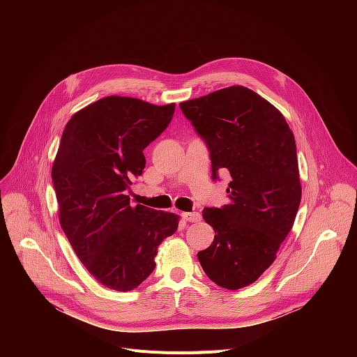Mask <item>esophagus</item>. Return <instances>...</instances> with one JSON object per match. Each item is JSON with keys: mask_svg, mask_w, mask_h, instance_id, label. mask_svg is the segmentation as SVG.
Instances as JSON below:
<instances>
[{"mask_svg": "<svg viewBox=\"0 0 357 357\" xmlns=\"http://www.w3.org/2000/svg\"><path fill=\"white\" fill-rule=\"evenodd\" d=\"M182 218L186 222H192V223H196V222H199L202 219L200 213H197V212H185V213H182Z\"/></svg>", "mask_w": 357, "mask_h": 357, "instance_id": "1", "label": "esophagus"}]
</instances>
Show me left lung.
<instances>
[{
	"label": "left lung",
	"instance_id": "obj_1",
	"mask_svg": "<svg viewBox=\"0 0 357 357\" xmlns=\"http://www.w3.org/2000/svg\"><path fill=\"white\" fill-rule=\"evenodd\" d=\"M179 106L211 149L213 178L231 176L227 205L203 211L215 238L197 260L215 284L240 289L274 263L294 226L302 195L295 138L282 113L244 86Z\"/></svg>",
	"mask_w": 357,
	"mask_h": 357
}]
</instances>
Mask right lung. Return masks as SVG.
<instances>
[{
  "instance_id": "obj_1",
  "label": "right lung",
  "mask_w": 357,
  "mask_h": 357,
  "mask_svg": "<svg viewBox=\"0 0 357 357\" xmlns=\"http://www.w3.org/2000/svg\"><path fill=\"white\" fill-rule=\"evenodd\" d=\"M175 103L107 96L68 121L52 167L61 226L86 270L107 288L131 291L155 268L179 215L130 205L144 148L171 123Z\"/></svg>"
}]
</instances>
